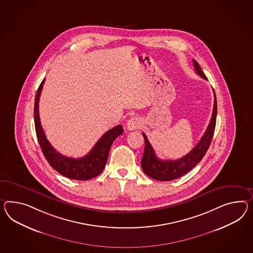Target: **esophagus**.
<instances>
[{
  "mask_svg": "<svg viewBox=\"0 0 253 253\" xmlns=\"http://www.w3.org/2000/svg\"><path fill=\"white\" fill-rule=\"evenodd\" d=\"M141 126V121L138 117H133L130 118L126 123V128L128 130H135Z\"/></svg>",
  "mask_w": 253,
  "mask_h": 253,
  "instance_id": "34e87169",
  "label": "esophagus"
}]
</instances>
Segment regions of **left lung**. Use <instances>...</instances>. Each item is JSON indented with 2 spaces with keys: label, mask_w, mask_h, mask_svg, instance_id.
I'll return each instance as SVG.
<instances>
[{
  "label": "left lung",
  "mask_w": 253,
  "mask_h": 253,
  "mask_svg": "<svg viewBox=\"0 0 253 253\" xmlns=\"http://www.w3.org/2000/svg\"><path fill=\"white\" fill-rule=\"evenodd\" d=\"M195 66V72L201 76L202 78H206V75L201 70V67L198 62L193 59ZM214 109L213 114L208 125V128L204 136H202L200 141L192 149L188 154L183 156L181 159L175 161H162L156 156L154 149L150 145L147 136L142 133L145 140V149L141 159V167L143 171L150 178L157 181H168L178 179L182 175L186 174L192 169L196 166L198 162H201L204 156L206 155L208 148L210 146L211 140L214 136L215 120H216V112L217 104L216 97L214 91Z\"/></svg>",
  "instance_id": "left-lung-1"
}]
</instances>
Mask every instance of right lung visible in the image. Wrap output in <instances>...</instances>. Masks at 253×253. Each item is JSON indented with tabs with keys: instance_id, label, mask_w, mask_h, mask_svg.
Wrapping results in <instances>:
<instances>
[{
	"instance_id": "add662e5",
	"label": "right lung",
	"mask_w": 253,
	"mask_h": 253,
	"mask_svg": "<svg viewBox=\"0 0 253 253\" xmlns=\"http://www.w3.org/2000/svg\"><path fill=\"white\" fill-rule=\"evenodd\" d=\"M44 83L45 79L39 85L35 98L34 119L37 136L45 160L49 163L52 168L67 178L79 181H86L96 177L104 170L112 144L117 136L123 134L124 129L122 126L118 125L114 128L104 133L93 146L91 151L83 158L73 159L61 155L52 147L51 144L46 139L44 130L40 123L39 112V97Z\"/></svg>"
}]
</instances>
